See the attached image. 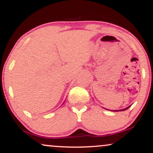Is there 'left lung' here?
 Here are the masks:
<instances>
[{
  "mask_svg": "<svg viewBox=\"0 0 153 153\" xmlns=\"http://www.w3.org/2000/svg\"><path fill=\"white\" fill-rule=\"evenodd\" d=\"M130 106H128V107H127V108H124V109H121V110H115V111H113V110H112V111H125V110H127V109H128V108H129V107H130Z\"/></svg>",
  "mask_w": 153,
  "mask_h": 153,
  "instance_id": "1",
  "label": "left lung"
}]
</instances>
